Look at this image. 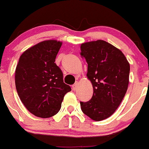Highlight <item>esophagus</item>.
<instances>
[{
	"label": "esophagus",
	"mask_w": 149,
	"mask_h": 149,
	"mask_svg": "<svg viewBox=\"0 0 149 149\" xmlns=\"http://www.w3.org/2000/svg\"><path fill=\"white\" fill-rule=\"evenodd\" d=\"M77 86H78V82H76V83H75L74 84L72 85V89H73V90H76L77 88Z\"/></svg>",
	"instance_id": "1"
}]
</instances>
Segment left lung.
<instances>
[{"mask_svg":"<svg viewBox=\"0 0 149 149\" xmlns=\"http://www.w3.org/2000/svg\"><path fill=\"white\" fill-rule=\"evenodd\" d=\"M80 49L93 87L91 100L80 102L81 109L93 120H103L114 113L126 93L130 66L123 52L106 41L83 43Z\"/></svg>","mask_w":149,"mask_h":149,"instance_id":"8db88e82","label":"left lung"}]
</instances>
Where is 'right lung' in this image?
Segmentation results:
<instances>
[{"label": "right lung", "instance_id": "right-lung-1", "mask_svg": "<svg viewBox=\"0 0 149 149\" xmlns=\"http://www.w3.org/2000/svg\"><path fill=\"white\" fill-rule=\"evenodd\" d=\"M61 45L56 40L37 43L20 56L16 68L18 95L29 112L37 117L54 116L60 111L65 94L71 90L54 63Z\"/></svg>", "mask_w": 149, "mask_h": 149}]
</instances>
